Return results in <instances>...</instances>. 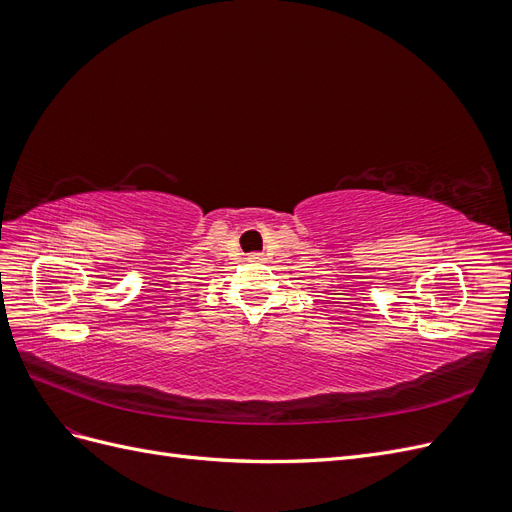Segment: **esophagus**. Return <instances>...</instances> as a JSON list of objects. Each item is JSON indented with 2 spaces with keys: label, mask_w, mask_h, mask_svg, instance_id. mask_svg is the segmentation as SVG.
Listing matches in <instances>:
<instances>
[{
  "label": "esophagus",
  "mask_w": 512,
  "mask_h": 512,
  "mask_svg": "<svg viewBox=\"0 0 512 512\" xmlns=\"http://www.w3.org/2000/svg\"><path fill=\"white\" fill-rule=\"evenodd\" d=\"M247 258H250L252 262H258V260H262V254H258V252H252V254H247Z\"/></svg>",
  "instance_id": "34e87169"
}]
</instances>
